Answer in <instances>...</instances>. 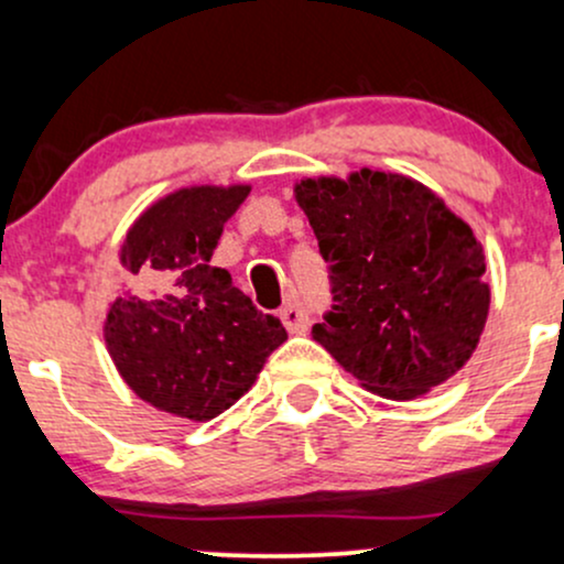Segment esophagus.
<instances>
[{
    "label": "esophagus",
    "mask_w": 564,
    "mask_h": 564,
    "mask_svg": "<svg viewBox=\"0 0 564 564\" xmlns=\"http://www.w3.org/2000/svg\"><path fill=\"white\" fill-rule=\"evenodd\" d=\"M281 321H283V326H286L289 334H302L310 323L307 307H304L300 300H291L286 307L281 310Z\"/></svg>",
    "instance_id": "34e87169"
}]
</instances>
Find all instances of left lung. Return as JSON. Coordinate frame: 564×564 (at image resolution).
I'll use <instances>...</instances> for the list:
<instances>
[{"instance_id":"8db88e82","label":"left lung","mask_w":564,"mask_h":564,"mask_svg":"<svg viewBox=\"0 0 564 564\" xmlns=\"http://www.w3.org/2000/svg\"><path fill=\"white\" fill-rule=\"evenodd\" d=\"M294 198L332 268L313 339L368 392L413 400L462 371L488 321L482 243L419 180L368 170L304 177Z\"/></svg>"}]
</instances>
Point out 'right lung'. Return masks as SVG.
<instances>
[{
    "instance_id": "obj_1",
    "label": "right lung",
    "mask_w": 564,
    "mask_h": 564,
    "mask_svg": "<svg viewBox=\"0 0 564 564\" xmlns=\"http://www.w3.org/2000/svg\"><path fill=\"white\" fill-rule=\"evenodd\" d=\"M251 185H191L153 200L129 225V275L108 304L102 336L127 387L187 422H209L251 390L286 328L264 315L228 270L215 268L225 223Z\"/></svg>"
}]
</instances>
